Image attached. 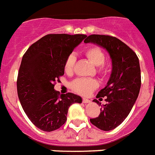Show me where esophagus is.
I'll return each mask as SVG.
<instances>
[{
    "mask_svg": "<svg viewBox=\"0 0 155 155\" xmlns=\"http://www.w3.org/2000/svg\"><path fill=\"white\" fill-rule=\"evenodd\" d=\"M82 102H84V103H90V100L87 98H82Z\"/></svg>",
    "mask_w": 155,
    "mask_h": 155,
    "instance_id": "esophagus-1",
    "label": "esophagus"
}]
</instances>
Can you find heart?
Here are the masks:
<instances>
[{
    "mask_svg": "<svg viewBox=\"0 0 155 155\" xmlns=\"http://www.w3.org/2000/svg\"><path fill=\"white\" fill-rule=\"evenodd\" d=\"M85 56L97 66V72L99 74L104 75L107 73V66L105 65V54L99 47H89L84 51ZM76 62V57L70 54L67 57L64 64V70L67 74H72L74 70ZM98 86L97 80L93 78H79L75 79L70 84V87L74 91L79 94L87 96Z\"/></svg>",
    "mask_w": 155,
    "mask_h": 155,
    "instance_id": "heart-1",
    "label": "heart"
}]
</instances>
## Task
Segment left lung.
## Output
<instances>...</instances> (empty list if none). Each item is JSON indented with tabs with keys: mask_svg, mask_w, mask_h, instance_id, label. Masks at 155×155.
Returning a JSON list of instances; mask_svg holds the SVG:
<instances>
[{
	"mask_svg": "<svg viewBox=\"0 0 155 155\" xmlns=\"http://www.w3.org/2000/svg\"><path fill=\"white\" fill-rule=\"evenodd\" d=\"M103 47L112 60V72L107 85L97 94L106 97V105L98 117L90 122L101 130H114L122 123L130 112L138 98L141 87V70L138 56L132 49L115 37L92 34L84 41ZM94 102L101 103L94 99Z\"/></svg>",
	"mask_w": 155,
	"mask_h": 155,
	"instance_id": "obj_1",
	"label": "left lung"
}]
</instances>
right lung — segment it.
Masks as SVG:
<instances>
[{
	"label": "right lung",
	"mask_w": 155,
	"mask_h": 155,
	"mask_svg": "<svg viewBox=\"0 0 155 155\" xmlns=\"http://www.w3.org/2000/svg\"><path fill=\"white\" fill-rule=\"evenodd\" d=\"M84 34H48L33 43L23 55L17 76V94L25 113L43 131L56 130L66 122L69 107L81 103L72 93L59 94L56 81L64 75V64Z\"/></svg>",
	"instance_id": "add662e5"
}]
</instances>
